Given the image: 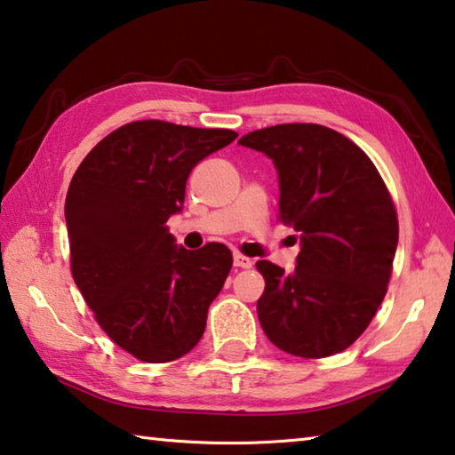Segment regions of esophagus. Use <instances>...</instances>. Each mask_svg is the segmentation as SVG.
Here are the masks:
<instances>
[{
    "instance_id": "esophagus-1",
    "label": "esophagus",
    "mask_w": 455,
    "mask_h": 455,
    "mask_svg": "<svg viewBox=\"0 0 455 455\" xmlns=\"http://www.w3.org/2000/svg\"><path fill=\"white\" fill-rule=\"evenodd\" d=\"M233 263H235V267H238V268H251V267H252V260H251L249 257L241 255V252H235Z\"/></svg>"
}]
</instances>
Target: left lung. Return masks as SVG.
Instances as JSON below:
<instances>
[{
  "label": "left lung",
  "instance_id": "left-lung-1",
  "mask_svg": "<svg viewBox=\"0 0 455 455\" xmlns=\"http://www.w3.org/2000/svg\"><path fill=\"white\" fill-rule=\"evenodd\" d=\"M238 144L265 152L279 172V220L301 235L295 271L259 260L257 303L268 341L321 359L355 343L387 292L399 222L371 158L321 124H276Z\"/></svg>",
  "mask_w": 455,
  "mask_h": 455
}]
</instances>
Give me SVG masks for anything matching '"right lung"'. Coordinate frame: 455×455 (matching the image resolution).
I'll return each mask as SVG.
<instances>
[{"label": "right lung", "mask_w": 455, "mask_h": 455, "mask_svg": "<svg viewBox=\"0 0 455 455\" xmlns=\"http://www.w3.org/2000/svg\"><path fill=\"white\" fill-rule=\"evenodd\" d=\"M238 134L138 120L102 138L66 196L72 276L98 325L144 363L195 347L233 267L225 244H174L166 220L180 212L192 168Z\"/></svg>", "instance_id": "add662e5"}]
</instances>
